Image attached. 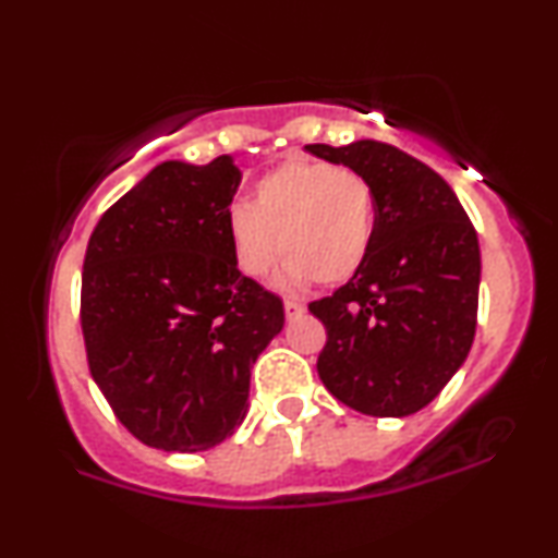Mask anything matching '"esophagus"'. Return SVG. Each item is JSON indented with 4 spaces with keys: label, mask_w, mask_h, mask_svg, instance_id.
Returning a JSON list of instances; mask_svg holds the SVG:
<instances>
[{
    "label": "esophagus",
    "mask_w": 558,
    "mask_h": 558,
    "mask_svg": "<svg viewBox=\"0 0 558 558\" xmlns=\"http://www.w3.org/2000/svg\"><path fill=\"white\" fill-rule=\"evenodd\" d=\"M283 310H286L288 319H296V317L304 315V304H301V301H286Z\"/></svg>",
    "instance_id": "34e87169"
}]
</instances>
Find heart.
I'll use <instances>...</instances> for the list:
<instances>
[{"instance_id":"b5f03b06","label":"heart","mask_w":558,"mask_h":558,"mask_svg":"<svg viewBox=\"0 0 558 558\" xmlns=\"http://www.w3.org/2000/svg\"><path fill=\"white\" fill-rule=\"evenodd\" d=\"M228 235L235 267L248 278H265L283 248L291 286L345 283L373 248V189L354 170L286 159L254 185L252 207L230 209Z\"/></svg>"}]
</instances>
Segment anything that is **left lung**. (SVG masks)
<instances>
[{
	"label": "left lung",
	"mask_w": 558,
	"mask_h": 558,
	"mask_svg": "<svg viewBox=\"0 0 558 558\" xmlns=\"http://www.w3.org/2000/svg\"><path fill=\"white\" fill-rule=\"evenodd\" d=\"M304 149L360 172L375 196L367 262L310 304L328 330L319 380L356 412L407 417L446 388L475 341L477 233L451 185L396 146L364 138Z\"/></svg>",
	"instance_id": "left-lung-1"
}]
</instances>
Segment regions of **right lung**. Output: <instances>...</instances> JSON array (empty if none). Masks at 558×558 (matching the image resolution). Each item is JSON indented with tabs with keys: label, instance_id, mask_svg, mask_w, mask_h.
Segmentation results:
<instances>
[{
	"label": "right lung",
	"instance_id": "right-lung-1",
	"mask_svg": "<svg viewBox=\"0 0 558 558\" xmlns=\"http://www.w3.org/2000/svg\"><path fill=\"white\" fill-rule=\"evenodd\" d=\"M241 170L170 159L101 215L81 280L88 369L114 417L159 451L235 433L283 301L241 275L228 215Z\"/></svg>",
	"mask_w": 558,
	"mask_h": 558
}]
</instances>
